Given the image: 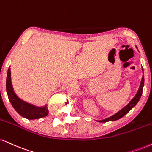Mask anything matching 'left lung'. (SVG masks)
<instances>
[{
	"mask_svg": "<svg viewBox=\"0 0 152 152\" xmlns=\"http://www.w3.org/2000/svg\"><path fill=\"white\" fill-rule=\"evenodd\" d=\"M142 71H144L143 68L142 69ZM144 75H142V80H141V83H140V88H139L137 93L136 95L134 98H132L130 100V102L127 104V105L125 106L123 108H122L120 110H119L118 113H116L115 114H114L113 115L109 117V118L103 119V120H96L97 122H109V121H115V120H119L121 118H122L123 116H125L127 113H128L130 110L132 108L134 107L135 105H137V103H138V101L140 100L141 96H142V90H143V87H144Z\"/></svg>",
	"mask_w": 152,
	"mask_h": 152,
	"instance_id": "obj_1",
	"label": "left lung"
}]
</instances>
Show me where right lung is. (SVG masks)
<instances>
[{"label":"right lung","instance_id":"1","mask_svg":"<svg viewBox=\"0 0 152 152\" xmlns=\"http://www.w3.org/2000/svg\"><path fill=\"white\" fill-rule=\"evenodd\" d=\"M6 91L8 99L13 108L23 118L28 120H34L46 117L49 113L47 105L42 107H38L32 104L24 101L15 93L11 82V71L9 68L6 78Z\"/></svg>","mask_w":152,"mask_h":152}]
</instances>
